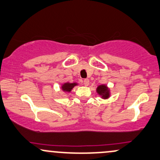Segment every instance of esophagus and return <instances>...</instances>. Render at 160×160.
I'll return each mask as SVG.
<instances>
[{"instance_id": "1", "label": "esophagus", "mask_w": 160, "mask_h": 160, "mask_svg": "<svg viewBox=\"0 0 160 160\" xmlns=\"http://www.w3.org/2000/svg\"><path fill=\"white\" fill-rule=\"evenodd\" d=\"M83 84L86 86H89V79H85V80H83Z\"/></svg>"}]
</instances>
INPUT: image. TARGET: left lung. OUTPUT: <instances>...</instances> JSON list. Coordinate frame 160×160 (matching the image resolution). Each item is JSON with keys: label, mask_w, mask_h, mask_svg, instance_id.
I'll list each match as a JSON object with an SVG mask.
<instances>
[{"label": "left lung", "mask_w": 160, "mask_h": 160, "mask_svg": "<svg viewBox=\"0 0 160 160\" xmlns=\"http://www.w3.org/2000/svg\"><path fill=\"white\" fill-rule=\"evenodd\" d=\"M97 92L103 99H107L110 97V89L106 85H100L97 87Z\"/></svg>", "instance_id": "obj_1"}]
</instances>
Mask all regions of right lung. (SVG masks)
Wrapping results in <instances>:
<instances>
[{
  "mask_svg": "<svg viewBox=\"0 0 160 160\" xmlns=\"http://www.w3.org/2000/svg\"><path fill=\"white\" fill-rule=\"evenodd\" d=\"M77 85H78L77 82H72V83H70V82H65V83L62 84V89L64 92H70L72 90L73 88Z\"/></svg>",
  "mask_w": 160,
  "mask_h": 160,
  "instance_id": "right-lung-1",
  "label": "right lung"
}]
</instances>
